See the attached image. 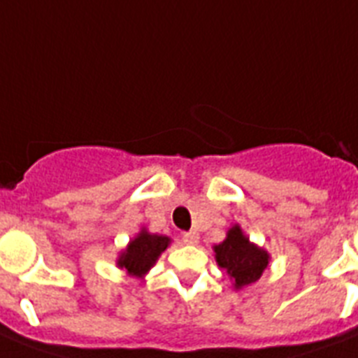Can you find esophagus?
Wrapping results in <instances>:
<instances>
[{
  "mask_svg": "<svg viewBox=\"0 0 358 358\" xmlns=\"http://www.w3.org/2000/svg\"><path fill=\"white\" fill-rule=\"evenodd\" d=\"M183 243L187 245H198V241H200V236H198V232H185V234L182 236Z\"/></svg>",
  "mask_w": 358,
  "mask_h": 358,
  "instance_id": "obj_1",
  "label": "esophagus"
}]
</instances>
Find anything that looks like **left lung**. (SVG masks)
Listing matches in <instances>:
<instances>
[{"mask_svg": "<svg viewBox=\"0 0 358 358\" xmlns=\"http://www.w3.org/2000/svg\"><path fill=\"white\" fill-rule=\"evenodd\" d=\"M214 257L217 266L225 268L231 275L236 290L256 282L270 261L268 252L250 243L239 225L229 229L222 243L214 245Z\"/></svg>", "mask_w": 358, "mask_h": 358, "instance_id": "left-lung-1", "label": "left lung"}]
</instances>
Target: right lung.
Segmentation results:
<instances>
[{
	"instance_id": "1",
	"label": "right lung",
	"mask_w": 358,
	"mask_h": 358,
	"mask_svg": "<svg viewBox=\"0 0 358 358\" xmlns=\"http://www.w3.org/2000/svg\"><path fill=\"white\" fill-rule=\"evenodd\" d=\"M169 243L171 239L167 236L151 234L148 229H142L120 252L117 266L126 270L133 278L142 279L157 263L158 256L169 247Z\"/></svg>"
}]
</instances>
